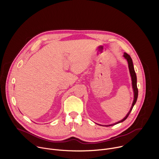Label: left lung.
<instances>
[{
  "label": "left lung",
  "instance_id": "obj_1",
  "mask_svg": "<svg viewBox=\"0 0 159 159\" xmlns=\"http://www.w3.org/2000/svg\"><path fill=\"white\" fill-rule=\"evenodd\" d=\"M124 57H125V59H127V62H128V65H129V71H130V74H131V78H132V84H133V90H134V101H133V105H132V107L131 108V109H130L129 111L128 112V113L127 114V115L125 116V117L124 118V119L121 120L120 121L117 122V123H115L113 124H111V125H107V126H111V125H115L117 124H119L120 122H122L123 121H124L129 116V115L130 114V113H131V110H133V108L134 107V105H135L136 102V100H137V98H138V88H137V79H136V73H135V71H134V66H133V61H132V59L131 56H130L128 54L124 52Z\"/></svg>",
  "mask_w": 159,
  "mask_h": 159
}]
</instances>
